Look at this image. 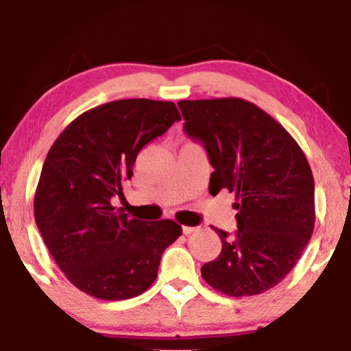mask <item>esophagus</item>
I'll return each mask as SVG.
<instances>
[{
  "mask_svg": "<svg viewBox=\"0 0 351 351\" xmlns=\"http://www.w3.org/2000/svg\"><path fill=\"white\" fill-rule=\"evenodd\" d=\"M196 230H198V227H189V225H184V227H182V232H184V234H191V233H195Z\"/></svg>",
  "mask_w": 351,
  "mask_h": 351,
  "instance_id": "esophagus-1",
  "label": "esophagus"
}]
</instances>
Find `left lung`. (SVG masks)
I'll list each match as a JSON object with an SVG mask.
<instances>
[{
	"mask_svg": "<svg viewBox=\"0 0 351 351\" xmlns=\"http://www.w3.org/2000/svg\"><path fill=\"white\" fill-rule=\"evenodd\" d=\"M185 132L203 142L214 167L209 191H234L238 230L214 228L222 252L201 276L230 297L262 294L285 280L315 227V180L294 137L238 97L180 100Z\"/></svg>",
	"mask_w": 351,
	"mask_h": 351,
	"instance_id": "8db88e82",
	"label": "left lung"
}]
</instances>
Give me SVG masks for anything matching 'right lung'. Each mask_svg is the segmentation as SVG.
<instances>
[{
    "instance_id": "add662e5",
    "label": "right lung",
    "mask_w": 351,
    "mask_h": 351,
    "mask_svg": "<svg viewBox=\"0 0 351 351\" xmlns=\"http://www.w3.org/2000/svg\"><path fill=\"white\" fill-rule=\"evenodd\" d=\"M176 121L172 102L113 100L75 118L47 153L33 203L36 225L66 280L95 299L145 292L165 249L182 234L174 220L147 225L112 206L138 152Z\"/></svg>"
}]
</instances>
